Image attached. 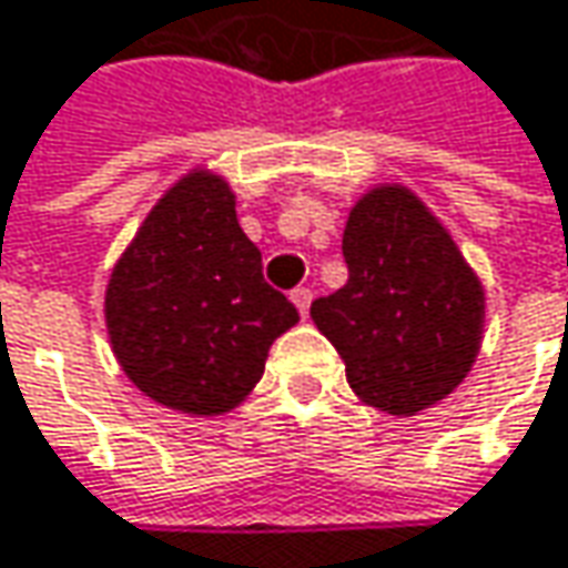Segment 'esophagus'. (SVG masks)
<instances>
[{
    "label": "esophagus",
    "instance_id": "esophagus-1",
    "mask_svg": "<svg viewBox=\"0 0 568 568\" xmlns=\"http://www.w3.org/2000/svg\"><path fill=\"white\" fill-rule=\"evenodd\" d=\"M291 301L301 310V316H306V313H310V301H313V291H310V287H294V291H291Z\"/></svg>",
    "mask_w": 568,
    "mask_h": 568
}]
</instances>
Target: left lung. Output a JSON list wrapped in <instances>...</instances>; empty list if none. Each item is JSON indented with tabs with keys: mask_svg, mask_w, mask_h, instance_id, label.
<instances>
[{
	"mask_svg": "<svg viewBox=\"0 0 568 568\" xmlns=\"http://www.w3.org/2000/svg\"><path fill=\"white\" fill-rule=\"evenodd\" d=\"M348 281L310 316L352 390L390 417L453 394L481 345L485 291L453 235L407 186H375L343 232Z\"/></svg>",
	"mask_w": 568,
	"mask_h": 568,
	"instance_id": "1",
	"label": "left lung"
}]
</instances>
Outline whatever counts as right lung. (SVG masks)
Here are the masks:
<instances>
[{"label": "right lung", "mask_w": 568, "mask_h": 568, "mask_svg": "<svg viewBox=\"0 0 568 568\" xmlns=\"http://www.w3.org/2000/svg\"><path fill=\"white\" fill-rule=\"evenodd\" d=\"M301 320L262 274L229 183L178 181L112 267L105 326L122 372L171 410L216 417L248 397L271 343Z\"/></svg>", "instance_id": "add662e5"}]
</instances>
